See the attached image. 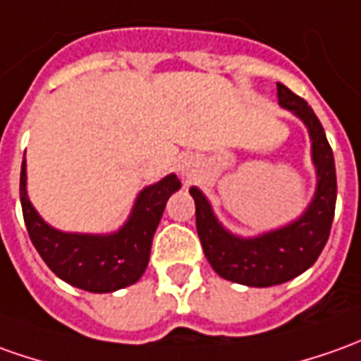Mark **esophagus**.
<instances>
[{
    "label": "esophagus",
    "mask_w": 361,
    "mask_h": 361,
    "mask_svg": "<svg viewBox=\"0 0 361 361\" xmlns=\"http://www.w3.org/2000/svg\"><path fill=\"white\" fill-rule=\"evenodd\" d=\"M195 168H197V164H195V160L193 158H183V160L180 161V173L183 176V178H193V173H195Z\"/></svg>",
    "instance_id": "1"
}]
</instances>
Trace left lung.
<instances>
[{"label":"left lung","instance_id":"1","mask_svg":"<svg viewBox=\"0 0 361 361\" xmlns=\"http://www.w3.org/2000/svg\"><path fill=\"white\" fill-rule=\"evenodd\" d=\"M276 97L283 109L302 120L312 140V161L318 183L308 209L286 227L243 239L217 221L209 201L197 188L190 190L195 201L197 235L213 271L231 283L247 286L283 284L310 269L324 249L334 219L336 166L324 128L308 102L294 94L290 88L276 82Z\"/></svg>","mask_w":361,"mask_h":361}]
</instances>
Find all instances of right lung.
I'll return each mask as SVG.
<instances>
[{
	"label": "right lung",
	"mask_w": 361,
	"mask_h": 361,
	"mask_svg": "<svg viewBox=\"0 0 361 361\" xmlns=\"http://www.w3.org/2000/svg\"><path fill=\"white\" fill-rule=\"evenodd\" d=\"M25 158L21 164L19 197L27 233L47 267L65 283L88 293H114L144 274L152 239L158 229L166 201L181 188L176 173L140 191L124 227L110 235L63 233L47 225L27 197Z\"/></svg>",
	"instance_id": "obj_1"
}]
</instances>
